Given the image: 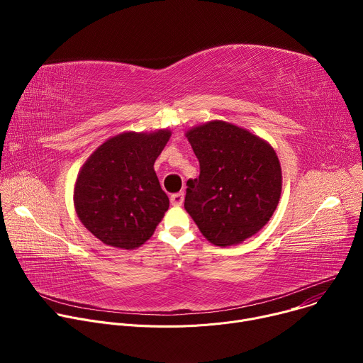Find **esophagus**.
Instances as JSON below:
<instances>
[{
	"label": "esophagus",
	"mask_w": 363,
	"mask_h": 363,
	"mask_svg": "<svg viewBox=\"0 0 363 363\" xmlns=\"http://www.w3.org/2000/svg\"><path fill=\"white\" fill-rule=\"evenodd\" d=\"M184 199H185V194H184V192H177V194L171 195V202H172V205H182Z\"/></svg>",
	"instance_id": "esophagus-1"
}]
</instances>
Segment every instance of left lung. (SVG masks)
Listing matches in <instances>:
<instances>
[{"mask_svg":"<svg viewBox=\"0 0 363 363\" xmlns=\"http://www.w3.org/2000/svg\"><path fill=\"white\" fill-rule=\"evenodd\" d=\"M186 138L199 161V177L188 179L184 206L202 235L228 247L260 231L281 194V168L274 149L221 121L196 126Z\"/></svg>","mask_w":363,"mask_h":363,"instance_id":"8db88e82","label":"left lung"}]
</instances>
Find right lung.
I'll return each instance as SVG.
<instances>
[{
	"mask_svg": "<svg viewBox=\"0 0 363 363\" xmlns=\"http://www.w3.org/2000/svg\"><path fill=\"white\" fill-rule=\"evenodd\" d=\"M169 136V130L118 135L99 146L83 165L74 205L96 238L125 250L150 238L169 208V198L153 169Z\"/></svg>",
	"mask_w": 363,
	"mask_h": 363,
	"instance_id": "1",
	"label": "right lung"
}]
</instances>
